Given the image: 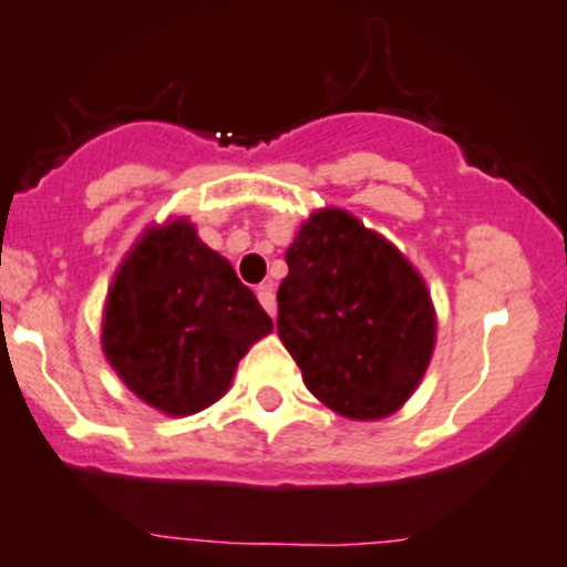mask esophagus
Instances as JSON below:
<instances>
[{
    "label": "esophagus",
    "mask_w": 567,
    "mask_h": 567,
    "mask_svg": "<svg viewBox=\"0 0 567 567\" xmlns=\"http://www.w3.org/2000/svg\"><path fill=\"white\" fill-rule=\"evenodd\" d=\"M258 301L264 303V309H266L268 315H271V318H274V315H277V296H274L271 285H260V288H258Z\"/></svg>",
    "instance_id": "obj_1"
}]
</instances>
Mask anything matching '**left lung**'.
<instances>
[{
  "mask_svg": "<svg viewBox=\"0 0 567 567\" xmlns=\"http://www.w3.org/2000/svg\"><path fill=\"white\" fill-rule=\"evenodd\" d=\"M277 333L303 385L350 421L396 413L424 380L437 312L419 268L344 208H318L285 252Z\"/></svg>",
  "mask_w": 567,
  "mask_h": 567,
  "instance_id": "obj_1",
  "label": "left lung"
}]
</instances>
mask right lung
Masks as SVG:
<instances>
[{
	"mask_svg": "<svg viewBox=\"0 0 567 567\" xmlns=\"http://www.w3.org/2000/svg\"><path fill=\"white\" fill-rule=\"evenodd\" d=\"M274 331L234 266L187 217L148 225L105 296L103 353L124 385L165 415H193L234 383L238 361Z\"/></svg>",
	"mask_w": 567,
	"mask_h": 567,
	"instance_id": "add662e5",
	"label": "right lung"
}]
</instances>
